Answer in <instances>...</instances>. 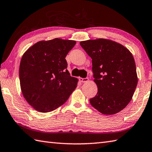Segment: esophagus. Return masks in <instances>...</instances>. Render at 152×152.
Listing matches in <instances>:
<instances>
[{
    "mask_svg": "<svg viewBox=\"0 0 152 152\" xmlns=\"http://www.w3.org/2000/svg\"><path fill=\"white\" fill-rule=\"evenodd\" d=\"M79 80H80V82H88V80H89V79H88V78H79Z\"/></svg>",
    "mask_w": 152,
    "mask_h": 152,
    "instance_id": "34e87169",
    "label": "esophagus"
}]
</instances>
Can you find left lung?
Segmentation results:
<instances>
[{"instance_id":"obj_1","label":"left lung","mask_w":152,"mask_h":152,"mask_svg":"<svg viewBox=\"0 0 152 152\" xmlns=\"http://www.w3.org/2000/svg\"><path fill=\"white\" fill-rule=\"evenodd\" d=\"M91 57L98 92L91 105L105 115L115 114L131 101L137 84L133 55L125 46L104 38L81 41Z\"/></svg>"}]
</instances>
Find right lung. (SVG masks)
<instances>
[{"label": "right lung", "instance_id": "right-lung-1", "mask_svg": "<svg viewBox=\"0 0 152 152\" xmlns=\"http://www.w3.org/2000/svg\"><path fill=\"white\" fill-rule=\"evenodd\" d=\"M76 43L61 38L42 40L24 53L19 68L21 91L38 112L56 110L77 87L78 80L70 76L65 59Z\"/></svg>", "mask_w": 152, "mask_h": 152}]
</instances>
